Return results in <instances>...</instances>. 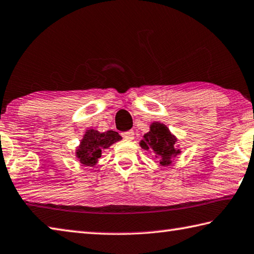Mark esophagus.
I'll use <instances>...</instances> for the list:
<instances>
[{
    "label": "esophagus",
    "mask_w": 254,
    "mask_h": 254,
    "mask_svg": "<svg viewBox=\"0 0 254 254\" xmlns=\"http://www.w3.org/2000/svg\"><path fill=\"white\" fill-rule=\"evenodd\" d=\"M134 135H135V134H134V131H132V130L123 132V134H122L123 138H125V139H129V140H131L132 138H134Z\"/></svg>",
    "instance_id": "1"
}]
</instances>
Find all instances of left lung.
Here are the masks:
<instances>
[{"instance_id":"obj_1","label":"left lung","mask_w":254,"mask_h":254,"mask_svg":"<svg viewBox=\"0 0 254 254\" xmlns=\"http://www.w3.org/2000/svg\"><path fill=\"white\" fill-rule=\"evenodd\" d=\"M175 141L176 139L171 135L166 126L159 123H154L150 126V131L144 135L140 146L153 153L163 166H167L180 153V150L175 148Z\"/></svg>"}]
</instances>
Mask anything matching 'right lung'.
Returning a JSON list of instances; mask_svg holds the SVG:
<instances>
[{"mask_svg": "<svg viewBox=\"0 0 254 254\" xmlns=\"http://www.w3.org/2000/svg\"><path fill=\"white\" fill-rule=\"evenodd\" d=\"M122 139L118 132L108 130L106 132H98L97 130H88L80 144L77 157L83 165L92 166L101 157V150L108 148L111 144Z\"/></svg>", "mask_w": 254, "mask_h": 254, "instance_id": "obj_1", "label": "right lung"}]
</instances>
